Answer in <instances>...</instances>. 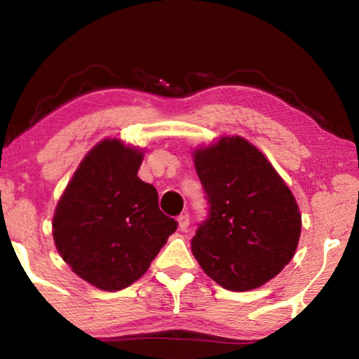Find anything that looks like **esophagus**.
<instances>
[{
	"instance_id": "34e87169",
	"label": "esophagus",
	"mask_w": 359,
	"mask_h": 359,
	"mask_svg": "<svg viewBox=\"0 0 359 359\" xmlns=\"http://www.w3.org/2000/svg\"><path fill=\"white\" fill-rule=\"evenodd\" d=\"M177 222H179V229H180V231H187L188 226H190V217H188V214L179 215Z\"/></svg>"
}]
</instances>
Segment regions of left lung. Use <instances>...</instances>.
I'll return each instance as SVG.
<instances>
[{
	"label": "left lung",
	"instance_id": "left-lung-1",
	"mask_svg": "<svg viewBox=\"0 0 359 359\" xmlns=\"http://www.w3.org/2000/svg\"><path fill=\"white\" fill-rule=\"evenodd\" d=\"M209 217L191 252L212 280L231 291L255 290L287 266L301 236L297 203L267 158L241 136L193 151Z\"/></svg>",
	"mask_w": 359,
	"mask_h": 359
}]
</instances>
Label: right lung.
I'll return each instance as SVG.
<instances>
[{"label": "right lung", "mask_w": 359, "mask_h": 359, "mask_svg": "<svg viewBox=\"0 0 359 359\" xmlns=\"http://www.w3.org/2000/svg\"><path fill=\"white\" fill-rule=\"evenodd\" d=\"M144 150L104 139L83 156L57 204L53 242L74 274L118 291L147 272L177 229L158 208L156 188L137 177Z\"/></svg>", "instance_id": "add662e5"}]
</instances>
